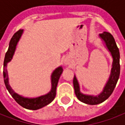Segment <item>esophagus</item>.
<instances>
[{
  "mask_svg": "<svg viewBox=\"0 0 125 125\" xmlns=\"http://www.w3.org/2000/svg\"><path fill=\"white\" fill-rule=\"evenodd\" d=\"M64 63L65 65H69L70 64V60L68 58H65V60H64Z\"/></svg>",
  "mask_w": 125,
  "mask_h": 125,
  "instance_id": "1",
  "label": "esophagus"
}]
</instances>
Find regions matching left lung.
Wrapping results in <instances>:
<instances>
[{"mask_svg": "<svg viewBox=\"0 0 125 125\" xmlns=\"http://www.w3.org/2000/svg\"><path fill=\"white\" fill-rule=\"evenodd\" d=\"M99 37L104 42L105 47L110 52L113 59L110 75L102 92L97 96L83 94L80 91V86L75 76L73 79V84L76 97L81 102L89 105H97L108 99L113 92L120 76V53L113 36L109 32H104L99 34Z\"/></svg>", "mask_w": 125, "mask_h": 125, "instance_id": "left-lung-1", "label": "left lung"}]
</instances>
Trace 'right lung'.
I'll return each instance as SVG.
<instances>
[{
    "label": "right lung",
    "mask_w": 125,
    "mask_h": 125,
    "mask_svg": "<svg viewBox=\"0 0 125 125\" xmlns=\"http://www.w3.org/2000/svg\"><path fill=\"white\" fill-rule=\"evenodd\" d=\"M23 30H20L17 32H15L11 38L9 49L7 53L5 54V60H4V65H3V77H4V82L6 86L7 89L11 96L13 97L17 104H19L23 108L36 110L40 108L44 107L45 105L49 104L51 102H53L55 99V97L56 95V88L58 81L60 79L61 74H62L63 68L62 66L57 68L51 74V89L46 95L40 96L36 98H28V97H24L23 96H21L16 93L12 89L11 86L9 83V78H8V72L7 70V63L13 58L15 51L16 49L17 42L20 41L21 36L23 34Z\"/></svg>",
    "instance_id": "obj_1"
}]
</instances>
